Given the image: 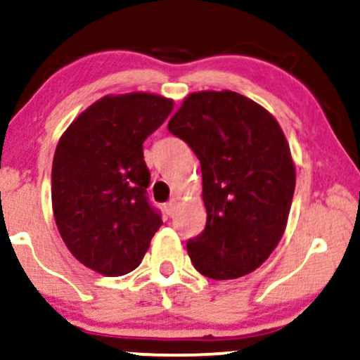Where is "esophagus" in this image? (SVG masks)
<instances>
[{
    "instance_id": "1",
    "label": "esophagus",
    "mask_w": 360,
    "mask_h": 360,
    "mask_svg": "<svg viewBox=\"0 0 360 360\" xmlns=\"http://www.w3.org/2000/svg\"><path fill=\"white\" fill-rule=\"evenodd\" d=\"M164 208H166V213L169 214V217H172V214H174L176 210H177V201L176 200H171V201H169V203H166V206H164Z\"/></svg>"
}]
</instances>
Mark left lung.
Here are the masks:
<instances>
[{
  "instance_id": "1",
  "label": "left lung",
  "mask_w": 360,
  "mask_h": 360,
  "mask_svg": "<svg viewBox=\"0 0 360 360\" xmlns=\"http://www.w3.org/2000/svg\"><path fill=\"white\" fill-rule=\"evenodd\" d=\"M167 128L200 159L206 226L188 242L198 272L226 281L250 274L288 225L296 166L278 120L235 91L184 98Z\"/></svg>"
}]
</instances>
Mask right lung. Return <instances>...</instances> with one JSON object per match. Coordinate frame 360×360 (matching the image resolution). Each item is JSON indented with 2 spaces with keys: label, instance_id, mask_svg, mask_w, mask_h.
<instances>
[{
  "label": "right lung",
  "instance_id": "1",
  "mask_svg": "<svg viewBox=\"0 0 360 360\" xmlns=\"http://www.w3.org/2000/svg\"><path fill=\"white\" fill-rule=\"evenodd\" d=\"M174 101L160 94H106L65 128L52 162V212L69 252L98 274L137 269L162 220L147 201L143 142Z\"/></svg>",
  "mask_w": 360,
  "mask_h": 360
}]
</instances>
